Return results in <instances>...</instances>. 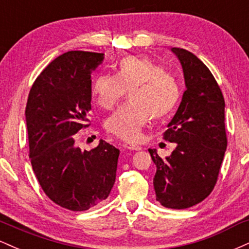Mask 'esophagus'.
Wrapping results in <instances>:
<instances>
[{"instance_id":"1","label":"esophagus","mask_w":249,"mask_h":249,"mask_svg":"<svg viewBox=\"0 0 249 249\" xmlns=\"http://www.w3.org/2000/svg\"><path fill=\"white\" fill-rule=\"evenodd\" d=\"M124 147L128 148V150H133V151H141V150H142L141 145L133 144V142H125Z\"/></svg>"}]
</instances>
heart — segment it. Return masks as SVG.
<instances>
[{
	"instance_id": "b5f03b06",
	"label": "heart",
	"mask_w": 249,
	"mask_h": 249,
	"mask_svg": "<svg viewBox=\"0 0 249 249\" xmlns=\"http://www.w3.org/2000/svg\"><path fill=\"white\" fill-rule=\"evenodd\" d=\"M92 96L104 110H112L128 91L130 102L107 118L105 127L125 141L139 139L151 117L170 115L180 97L178 77L144 57L127 56L117 63L115 75L99 73L93 79Z\"/></svg>"
}]
</instances>
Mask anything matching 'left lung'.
Listing matches in <instances>:
<instances>
[{"instance_id":"8db88e82","label":"left lung","mask_w":249,"mask_h":249,"mask_svg":"<svg viewBox=\"0 0 249 249\" xmlns=\"http://www.w3.org/2000/svg\"><path fill=\"white\" fill-rule=\"evenodd\" d=\"M171 50L181 63L186 83L178 111L162 134L177 147L167 158L152 148L148 152L157 166V200L165 207L184 210L206 199L218 181L227 147L225 99L212 72L198 57L180 48Z\"/></svg>"}]
</instances>
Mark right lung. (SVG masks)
Returning <instances> with one entry per match:
<instances>
[{
    "label": "right lung",
    "mask_w": 249,
    "mask_h": 249,
    "mask_svg": "<svg viewBox=\"0 0 249 249\" xmlns=\"http://www.w3.org/2000/svg\"><path fill=\"white\" fill-rule=\"evenodd\" d=\"M104 53L68 51L34 82L25 107L29 157L43 192L63 208L82 212L107 198L119 150L101 141L91 151L76 145L91 124V73Z\"/></svg>",
    "instance_id": "obj_1"
}]
</instances>
